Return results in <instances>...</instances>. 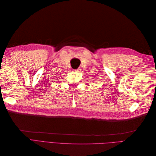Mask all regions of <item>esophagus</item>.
Returning a JSON list of instances; mask_svg holds the SVG:
<instances>
[{
  "label": "esophagus",
  "instance_id": "esophagus-1",
  "mask_svg": "<svg viewBox=\"0 0 156 156\" xmlns=\"http://www.w3.org/2000/svg\"><path fill=\"white\" fill-rule=\"evenodd\" d=\"M75 72H81V69L80 68H79L78 69H75Z\"/></svg>",
  "mask_w": 156,
  "mask_h": 156
}]
</instances>
